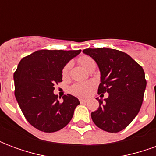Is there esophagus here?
Returning <instances> with one entry per match:
<instances>
[{
	"instance_id": "esophagus-1",
	"label": "esophagus",
	"mask_w": 156,
	"mask_h": 156,
	"mask_svg": "<svg viewBox=\"0 0 156 156\" xmlns=\"http://www.w3.org/2000/svg\"><path fill=\"white\" fill-rule=\"evenodd\" d=\"M79 101H80V103H87V99H84V98H79Z\"/></svg>"
}]
</instances>
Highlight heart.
Wrapping results in <instances>:
<instances>
[{"instance_id": "obj_1", "label": "heart", "mask_w": 156, "mask_h": 156, "mask_svg": "<svg viewBox=\"0 0 156 156\" xmlns=\"http://www.w3.org/2000/svg\"><path fill=\"white\" fill-rule=\"evenodd\" d=\"M78 62L79 63L82 65L83 68H86L88 67V64L94 62V60L92 59L90 57L88 56H82L80 58H78ZM68 69H69V64L65 65L62 70V77L65 78L68 76ZM94 87V84L91 83V82H88V83H75L72 86L69 91L72 94L76 95V96H81V97H86L88 95L90 94V93L93 90V88Z\"/></svg>"}]
</instances>
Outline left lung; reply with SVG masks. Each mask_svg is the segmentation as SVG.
I'll use <instances>...</instances> for the list:
<instances>
[{"label":"left lung","instance_id":"left-lung-1","mask_svg":"<svg viewBox=\"0 0 156 156\" xmlns=\"http://www.w3.org/2000/svg\"><path fill=\"white\" fill-rule=\"evenodd\" d=\"M85 54L98 64L101 83L98 94L108 93L99 102V107L91 113L98 128L110 133L123 130L136 117L141 108L146 87L144 72L129 55L111 48H87Z\"/></svg>","mask_w":156,"mask_h":156}]
</instances>
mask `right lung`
Instances as JSON below:
<instances>
[{
	"label": "right lung",
	"mask_w": 156,
	"mask_h": 156,
	"mask_svg": "<svg viewBox=\"0 0 156 156\" xmlns=\"http://www.w3.org/2000/svg\"><path fill=\"white\" fill-rule=\"evenodd\" d=\"M81 50H38L23 58L14 73L15 96L23 115L38 130L51 133L64 128L80 103L71 94L59 101L54 85L62 81V70Z\"/></svg>",
	"instance_id": "right-lung-1"
}]
</instances>
